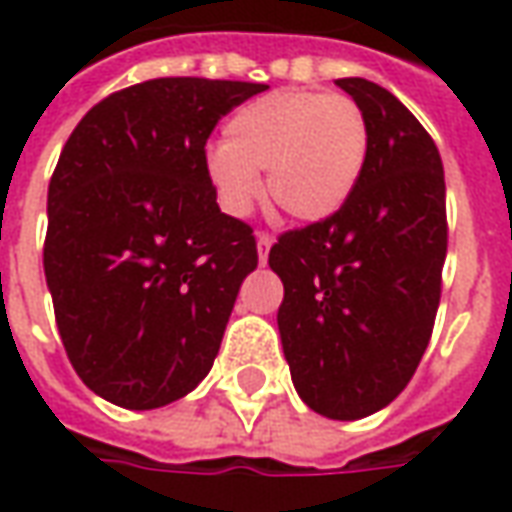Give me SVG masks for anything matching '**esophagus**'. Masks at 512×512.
I'll use <instances>...</instances> for the list:
<instances>
[{"mask_svg": "<svg viewBox=\"0 0 512 512\" xmlns=\"http://www.w3.org/2000/svg\"><path fill=\"white\" fill-rule=\"evenodd\" d=\"M274 244V235H268V232H257V257H260V263H266L268 260V249Z\"/></svg>", "mask_w": 512, "mask_h": 512, "instance_id": "obj_1", "label": "esophagus"}]
</instances>
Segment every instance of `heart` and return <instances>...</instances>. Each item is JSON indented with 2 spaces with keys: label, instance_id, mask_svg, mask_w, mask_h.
I'll use <instances>...</instances> for the list:
<instances>
[{
  "label": "heart",
  "instance_id": "heart-1",
  "mask_svg": "<svg viewBox=\"0 0 512 512\" xmlns=\"http://www.w3.org/2000/svg\"><path fill=\"white\" fill-rule=\"evenodd\" d=\"M368 160V121L346 94L271 91L241 105L207 152V180L230 216H246L260 194L296 221H321L355 194Z\"/></svg>",
  "mask_w": 512,
  "mask_h": 512
}]
</instances>
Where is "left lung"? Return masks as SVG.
Returning <instances> with one entry per match:
<instances>
[{
    "label": "left lung",
    "instance_id": "left-lung-1",
    "mask_svg": "<svg viewBox=\"0 0 512 512\" xmlns=\"http://www.w3.org/2000/svg\"><path fill=\"white\" fill-rule=\"evenodd\" d=\"M363 107L368 160L330 219L282 232L277 324L293 385L310 410L355 421L391 405L416 374L441 302L449 244L438 146L391 91L335 80Z\"/></svg>",
    "mask_w": 512,
    "mask_h": 512
}]
</instances>
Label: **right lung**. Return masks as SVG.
Segmentation results:
<instances>
[{
  "instance_id": "right-lung-1",
  "label": "right lung",
  "mask_w": 512,
  "mask_h": 512,
  "mask_svg": "<svg viewBox=\"0 0 512 512\" xmlns=\"http://www.w3.org/2000/svg\"><path fill=\"white\" fill-rule=\"evenodd\" d=\"M266 88L138 82L91 107L60 152L46 285L77 377L113 405L177 402L219 355L257 241L216 205L205 144L221 116Z\"/></svg>"
}]
</instances>
